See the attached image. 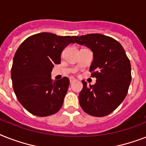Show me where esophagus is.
Returning a JSON list of instances; mask_svg holds the SVG:
<instances>
[{"instance_id": "esophagus-1", "label": "esophagus", "mask_w": 146, "mask_h": 146, "mask_svg": "<svg viewBox=\"0 0 146 146\" xmlns=\"http://www.w3.org/2000/svg\"><path fill=\"white\" fill-rule=\"evenodd\" d=\"M75 81H76V79H73V78H70V84H72L73 82H75Z\"/></svg>"}]
</instances>
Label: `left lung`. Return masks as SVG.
I'll use <instances>...</instances> for the list:
<instances>
[{
  "label": "left lung",
  "instance_id": "1",
  "mask_svg": "<svg viewBox=\"0 0 146 146\" xmlns=\"http://www.w3.org/2000/svg\"><path fill=\"white\" fill-rule=\"evenodd\" d=\"M74 42L93 52L90 67L94 85H87L79 93V104L85 112L104 117L118 107L126 97L131 82V66L122 46L115 39L100 34L73 36Z\"/></svg>",
  "mask_w": 146,
  "mask_h": 146
}]
</instances>
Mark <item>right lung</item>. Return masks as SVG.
Returning a JSON list of instances; mask_svg holds the SVG:
<instances>
[{"label":"right lung","mask_w":146,"mask_h":146,"mask_svg":"<svg viewBox=\"0 0 146 146\" xmlns=\"http://www.w3.org/2000/svg\"><path fill=\"white\" fill-rule=\"evenodd\" d=\"M71 42L70 36L43 32L28 37L18 48L11 69L13 87L18 100L31 114L52 115L62 106L70 80L63 77L53 81L51 72Z\"/></svg>","instance_id":"right-lung-1"}]
</instances>
